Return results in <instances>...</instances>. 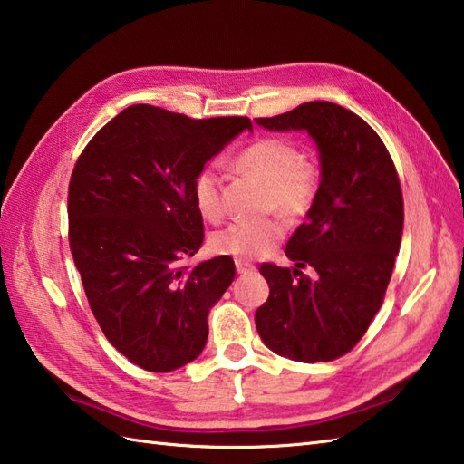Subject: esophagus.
Masks as SVG:
<instances>
[{
    "label": "esophagus",
    "mask_w": 464,
    "mask_h": 464,
    "mask_svg": "<svg viewBox=\"0 0 464 464\" xmlns=\"http://www.w3.org/2000/svg\"><path fill=\"white\" fill-rule=\"evenodd\" d=\"M254 270H256V266H254V264L246 262V260H236V272H238V274H250Z\"/></svg>",
    "instance_id": "34e87169"
}]
</instances>
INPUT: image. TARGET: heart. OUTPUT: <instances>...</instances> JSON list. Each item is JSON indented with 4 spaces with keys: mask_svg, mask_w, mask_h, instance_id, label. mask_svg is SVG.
<instances>
[{
    "mask_svg": "<svg viewBox=\"0 0 464 464\" xmlns=\"http://www.w3.org/2000/svg\"><path fill=\"white\" fill-rule=\"evenodd\" d=\"M236 166L266 184V210H280L288 218L304 216L318 194V168L302 156L295 141L285 138H260L240 150ZM192 198L202 218H224L222 176L216 164H206L192 182ZM286 226L278 214L258 220L234 222L212 236V248L226 256L252 260L266 254L285 238Z\"/></svg>",
    "mask_w": 464,
    "mask_h": 464,
    "instance_id": "1",
    "label": "heart"
}]
</instances>
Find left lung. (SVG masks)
Here are the masks:
<instances>
[{
  "instance_id": "left-lung-1",
  "label": "left lung",
  "mask_w": 464,
  "mask_h": 464,
  "mask_svg": "<svg viewBox=\"0 0 464 464\" xmlns=\"http://www.w3.org/2000/svg\"><path fill=\"white\" fill-rule=\"evenodd\" d=\"M256 124L308 131L323 169L306 222L286 244L295 268L260 266L270 296L254 316L258 334L290 361H336L382 306L404 224L399 174L376 131L338 103L306 102Z\"/></svg>"
}]
</instances>
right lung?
<instances>
[{
	"label": "right lung",
	"mask_w": 464,
	"mask_h": 464,
	"mask_svg": "<svg viewBox=\"0 0 464 464\" xmlns=\"http://www.w3.org/2000/svg\"><path fill=\"white\" fill-rule=\"evenodd\" d=\"M252 121L192 120L136 103L110 120L75 162L68 192L70 250L110 344L150 372L200 356L208 312L234 280V260L182 266L204 222L192 182Z\"/></svg>",
	"instance_id": "1"
}]
</instances>
